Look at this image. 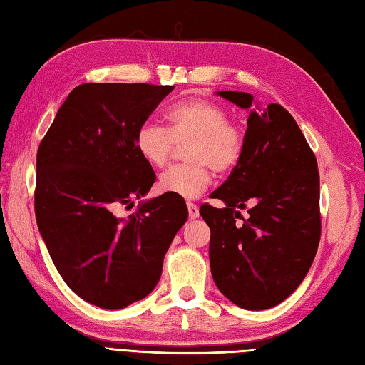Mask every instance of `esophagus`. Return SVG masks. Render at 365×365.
<instances>
[{"label": "esophagus", "instance_id": "34e87169", "mask_svg": "<svg viewBox=\"0 0 365 365\" xmlns=\"http://www.w3.org/2000/svg\"><path fill=\"white\" fill-rule=\"evenodd\" d=\"M187 207H188V215H190V218H197V217H200V207H197L196 204L188 202Z\"/></svg>", "mask_w": 365, "mask_h": 365}]
</instances>
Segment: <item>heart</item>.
<instances>
[{"label": "heart", "mask_w": 365, "mask_h": 365, "mask_svg": "<svg viewBox=\"0 0 365 365\" xmlns=\"http://www.w3.org/2000/svg\"><path fill=\"white\" fill-rule=\"evenodd\" d=\"M168 128L145 123L135 130L134 147L151 168H163L174 153L175 143L183 148L187 164L163 172L158 187L163 193L195 200L210 185L212 169L228 174L241 163L246 138L240 124L228 119L220 103L207 98H185L165 110Z\"/></svg>", "instance_id": "b5f03b06"}]
</instances>
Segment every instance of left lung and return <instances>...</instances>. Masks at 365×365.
Listing matches in <instances>:
<instances>
[{"label": "left lung", "mask_w": 365, "mask_h": 365, "mask_svg": "<svg viewBox=\"0 0 365 365\" xmlns=\"http://www.w3.org/2000/svg\"><path fill=\"white\" fill-rule=\"evenodd\" d=\"M220 96L250 115L242 160L210 195L227 205L200 207L210 228L212 277L237 307L268 309L300 286L319 246L317 161L282 105L257 107L246 92ZM240 208L248 209L247 219Z\"/></svg>", "instance_id": "obj_1"}]
</instances>
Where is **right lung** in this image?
<instances>
[{"label":"right lung","instance_id":"obj_1","mask_svg":"<svg viewBox=\"0 0 365 365\" xmlns=\"http://www.w3.org/2000/svg\"><path fill=\"white\" fill-rule=\"evenodd\" d=\"M174 86L86 83L70 92L36 155V223L58 274L83 300L121 309L156 287L163 260L188 218L164 193L121 218L156 180L135 130Z\"/></svg>","mask_w":365,"mask_h":365}]
</instances>
